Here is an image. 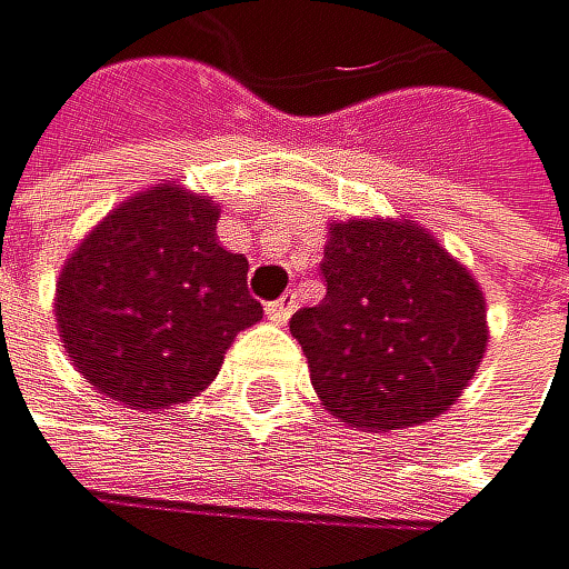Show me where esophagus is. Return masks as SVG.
<instances>
[{"label":"esophagus","mask_w":569,"mask_h":569,"mask_svg":"<svg viewBox=\"0 0 569 569\" xmlns=\"http://www.w3.org/2000/svg\"><path fill=\"white\" fill-rule=\"evenodd\" d=\"M293 308H297V297L287 293V297H279V300L266 303V315H269V321H276V325H287L290 315H293Z\"/></svg>","instance_id":"esophagus-1"}]
</instances>
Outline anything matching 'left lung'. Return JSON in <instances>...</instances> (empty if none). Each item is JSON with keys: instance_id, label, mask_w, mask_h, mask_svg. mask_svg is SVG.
Wrapping results in <instances>:
<instances>
[{"instance_id": "left-lung-1", "label": "left lung", "mask_w": 569, "mask_h": 569, "mask_svg": "<svg viewBox=\"0 0 569 569\" xmlns=\"http://www.w3.org/2000/svg\"><path fill=\"white\" fill-rule=\"evenodd\" d=\"M325 300L290 318L321 406L373 433L448 412L490 328L472 272L416 220L328 223Z\"/></svg>"}]
</instances>
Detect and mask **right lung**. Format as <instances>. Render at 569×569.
Listing matches in <instances>:
<instances>
[{"label":"right lung","instance_id":"obj_1","mask_svg":"<svg viewBox=\"0 0 569 569\" xmlns=\"http://www.w3.org/2000/svg\"><path fill=\"white\" fill-rule=\"evenodd\" d=\"M220 206L178 184L111 209L62 266L54 321L76 370L124 409L206 391L233 336L261 321L248 258L216 241Z\"/></svg>","mask_w":569,"mask_h":569}]
</instances>
